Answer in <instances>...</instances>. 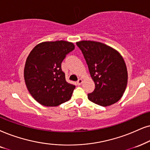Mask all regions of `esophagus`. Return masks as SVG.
<instances>
[{
  "mask_svg": "<svg viewBox=\"0 0 150 150\" xmlns=\"http://www.w3.org/2000/svg\"><path fill=\"white\" fill-rule=\"evenodd\" d=\"M82 82H83L82 79H79L78 81H77V85H81V84H82Z\"/></svg>",
  "mask_w": 150,
  "mask_h": 150,
  "instance_id": "esophagus-1",
  "label": "esophagus"
}]
</instances>
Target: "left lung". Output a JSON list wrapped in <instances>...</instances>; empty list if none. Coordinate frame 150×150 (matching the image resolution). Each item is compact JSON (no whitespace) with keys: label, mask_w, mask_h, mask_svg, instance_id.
<instances>
[{"label":"left lung","mask_w":150,"mask_h":150,"mask_svg":"<svg viewBox=\"0 0 150 150\" xmlns=\"http://www.w3.org/2000/svg\"><path fill=\"white\" fill-rule=\"evenodd\" d=\"M88 65L95 90L88 94L90 101L108 107L122 97L127 85V69L118 51L105 43L94 41L76 42Z\"/></svg>","instance_id":"left-lung-1"}]
</instances>
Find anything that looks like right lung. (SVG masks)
I'll return each mask as SVG.
<instances>
[{
	"mask_svg": "<svg viewBox=\"0 0 150 150\" xmlns=\"http://www.w3.org/2000/svg\"><path fill=\"white\" fill-rule=\"evenodd\" d=\"M74 49L75 45L69 41H44L28 56L25 83L30 95L41 105L56 107L71 99L75 86L66 81L61 64Z\"/></svg>",
	"mask_w": 150,
	"mask_h": 150,
	"instance_id": "obj_1",
	"label": "right lung"
}]
</instances>
